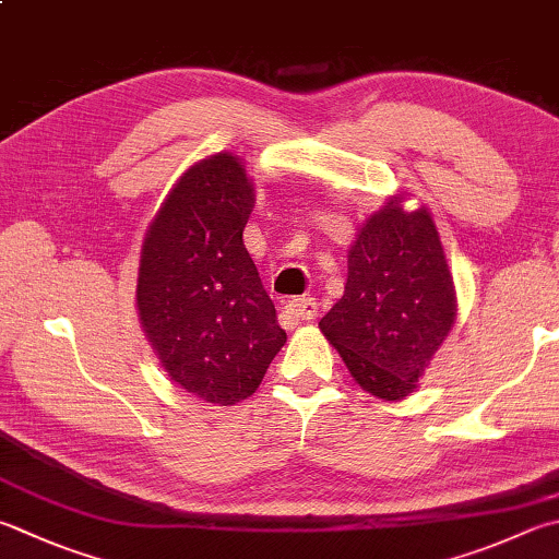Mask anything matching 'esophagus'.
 I'll return each mask as SVG.
<instances>
[{
	"instance_id": "obj_1",
	"label": "esophagus",
	"mask_w": 559,
	"mask_h": 559,
	"mask_svg": "<svg viewBox=\"0 0 559 559\" xmlns=\"http://www.w3.org/2000/svg\"><path fill=\"white\" fill-rule=\"evenodd\" d=\"M284 316L292 321H311L319 316V301H316L313 297L292 299L287 307H284Z\"/></svg>"
}]
</instances>
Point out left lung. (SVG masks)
Returning a JSON list of instances; mask_svg holds the SVG:
<instances>
[{
    "label": "left lung",
    "instance_id": "8db88e82",
    "mask_svg": "<svg viewBox=\"0 0 559 559\" xmlns=\"http://www.w3.org/2000/svg\"><path fill=\"white\" fill-rule=\"evenodd\" d=\"M455 311L433 218L426 206L406 212L399 194L357 230L345 292L319 329L365 392L396 402L416 392Z\"/></svg>",
    "mask_w": 559,
    "mask_h": 559
}]
</instances>
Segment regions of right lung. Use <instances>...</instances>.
<instances>
[{
	"label": "right lung",
	"instance_id": "right-lung-1",
	"mask_svg": "<svg viewBox=\"0 0 559 559\" xmlns=\"http://www.w3.org/2000/svg\"><path fill=\"white\" fill-rule=\"evenodd\" d=\"M252 206L240 157L212 155L177 180L141 250L135 304L157 360L218 406L255 392L287 341L243 246Z\"/></svg>",
	"mask_w": 559,
	"mask_h": 559
}]
</instances>
